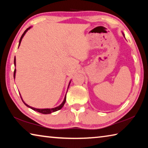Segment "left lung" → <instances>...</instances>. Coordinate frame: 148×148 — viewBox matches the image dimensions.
I'll return each mask as SVG.
<instances>
[{
    "instance_id": "8db88e82",
    "label": "left lung",
    "mask_w": 148,
    "mask_h": 148,
    "mask_svg": "<svg viewBox=\"0 0 148 148\" xmlns=\"http://www.w3.org/2000/svg\"><path fill=\"white\" fill-rule=\"evenodd\" d=\"M122 34H123V36L125 37V35H124V34H123V32H122Z\"/></svg>"
}]
</instances>
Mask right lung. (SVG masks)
Wrapping results in <instances>:
<instances>
[{"label": "right lung", "mask_w": 148, "mask_h": 148, "mask_svg": "<svg viewBox=\"0 0 148 148\" xmlns=\"http://www.w3.org/2000/svg\"><path fill=\"white\" fill-rule=\"evenodd\" d=\"M31 27H29V28H27V29L25 30V32H23V34H22V36H21V38H20V40H19V46H18V47H19V46H20V44H21V40H22V38H23V36H25V34H26V32H27V31H28L31 28ZM16 58H14V66H16ZM16 69H14V79H15V77H16ZM71 81H70L69 84L68 88H67V91H68V89H69V86H70V84H71ZM67 91H66V92H67ZM19 95H20V93H19ZM20 96H21V95H20ZM21 98L22 101L23 102V103H24L25 104L27 107L30 108H31L32 110H34V111L39 112V113H41V114H51L52 112H56V111H58V110H61V109L62 108V106H64V103H65V102H66V95H65L64 98V100H63V101H62V103H61V104H60L59 106H57V107H56V108H42V109H41V108H33V107H32V106H29L28 104H26L25 102L23 101V99H22L21 96Z\"/></svg>", "instance_id": "obj_1"}]
</instances>
